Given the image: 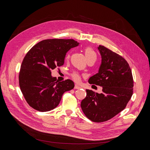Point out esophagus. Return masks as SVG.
Returning a JSON list of instances; mask_svg holds the SVG:
<instances>
[{
    "label": "esophagus",
    "instance_id": "34e87169",
    "mask_svg": "<svg viewBox=\"0 0 150 150\" xmlns=\"http://www.w3.org/2000/svg\"><path fill=\"white\" fill-rule=\"evenodd\" d=\"M74 88H75V89H79V88H81V87L79 86V85L75 84V85H74Z\"/></svg>",
    "mask_w": 150,
    "mask_h": 150
}]
</instances>
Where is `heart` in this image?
I'll list each match as a JSON object with an SVG mask.
<instances>
[{"label":"heart","instance_id":"heart-1","mask_svg":"<svg viewBox=\"0 0 150 150\" xmlns=\"http://www.w3.org/2000/svg\"><path fill=\"white\" fill-rule=\"evenodd\" d=\"M84 53L85 55V57L87 59V60L93 58L96 59V55L95 52L94 51V50L90 47H85L84 49ZM69 57V55L68 54L67 55V59H68ZM71 76L73 78V79L76 82H78L80 80V74L77 72H73V73H71Z\"/></svg>","mask_w":150,"mask_h":150}]
</instances>
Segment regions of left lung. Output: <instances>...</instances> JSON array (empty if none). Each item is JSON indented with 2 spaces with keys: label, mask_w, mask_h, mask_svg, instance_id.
I'll list each match as a JSON object with an SVG mask.
<instances>
[{
  "label": "left lung",
  "mask_w": 150,
  "mask_h": 150,
  "mask_svg": "<svg viewBox=\"0 0 150 150\" xmlns=\"http://www.w3.org/2000/svg\"><path fill=\"white\" fill-rule=\"evenodd\" d=\"M101 64L98 73L88 82L103 87L98 93L86 90L87 96L81 102L83 113L92 122L108 121L122 111L131 99L134 82L129 64L122 56L99 45Z\"/></svg>",
  "instance_id": "8db88e82"
}]
</instances>
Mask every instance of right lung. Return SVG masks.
<instances>
[{
	"instance_id": "obj_1",
	"label": "right lung",
	"mask_w": 150,
	"mask_h": 150,
	"mask_svg": "<svg viewBox=\"0 0 150 150\" xmlns=\"http://www.w3.org/2000/svg\"><path fill=\"white\" fill-rule=\"evenodd\" d=\"M79 44L73 39H48L38 42L27 53L21 66L19 83L32 108L51 110L59 104L64 93L74 88L71 80L57 81L51 70L62 66L67 52Z\"/></svg>"
}]
</instances>
